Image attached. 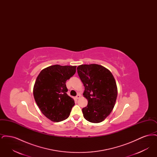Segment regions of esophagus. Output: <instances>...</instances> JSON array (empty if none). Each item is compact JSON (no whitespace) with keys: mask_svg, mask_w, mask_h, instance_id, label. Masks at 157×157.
<instances>
[{"mask_svg":"<svg viewBox=\"0 0 157 157\" xmlns=\"http://www.w3.org/2000/svg\"><path fill=\"white\" fill-rule=\"evenodd\" d=\"M80 97H81V95H80V94H78V95L76 96V99H78Z\"/></svg>","mask_w":157,"mask_h":157,"instance_id":"esophagus-1","label":"esophagus"}]
</instances>
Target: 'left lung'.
Wrapping results in <instances>:
<instances>
[{"label":"left lung","instance_id":"obj_1","mask_svg":"<svg viewBox=\"0 0 157 157\" xmlns=\"http://www.w3.org/2000/svg\"><path fill=\"white\" fill-rule=\"evenodd\" d=\"M77 72L85 86L83 96L88 105L82 108L83 117L90 122L99 123L111 113L115 104L118 90L112 73L97 64L81 65Z\"/></svg>","mask_w":157,"mask_h":157}]
</instances>
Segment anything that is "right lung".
Listing matches in <instances>:
<instances>
[{
	"mask_svg": "<svg viewBox=\"0 0 157 157\" xmlns=\"http://www.w3.org/2000/svg\"><path fill=\"white\" fill-rule=\"evenodd\" d=\"M76 66L55 65L46 67L37 76L33 96L40 111L53 122L67 119L75 105L68 96L66 82L76 72Z\"/></svg>",
	"mask_w": 157,
	"mask_h": 157,
	"instance_id": "add662e5",
	"label": "right lung"
}]
</instances>
